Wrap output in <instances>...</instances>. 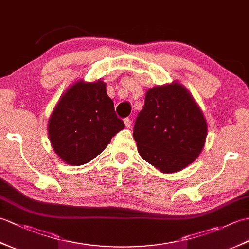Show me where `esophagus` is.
Instances as JSON below:
<instances>
[{
  "label": "esophagus",
  "instance_id": "1",
  "mask_svg": "<svg viewBox=\"0 0 249 249\" xmlns=\"http://www.w3.org/2000/svg\"><path fill=\"white\" fill-rule=\"evenodd\" d=\"M124 124H125L126 127H127V128H130V126H131V124H133V123H131V120L127 118V119H125V120H124Z\"/></svg>",
  "mask_w": 249,
  "mask_h": 249
}]
</instances>
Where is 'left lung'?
<instances>
[{
    "instance_id": "obj_1",
    "label": "left lung",
    "mask_w": 249,
    "mask_h": 249,
    "mask_svg": "<svg viewBox=\"0 0 249 249\" xmlns=\"http://www.w3.org/2000/svg\"><path fill=\"white\" fill-rule=\"evenodd\" d=\"M206 135L202 111L181 83L147 89L134 127L137 149L145 161L162 173L181 171L200 155Z\"/></svg>"
}]
</instances>
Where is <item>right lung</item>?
<instances>
[{"mask_svg": "<svg viewBox=\"0 0 249 249\" xmlns=\"http://www.w3.org/2000/svg\"><path fill=\"white\" fill-rule=\"evenodd\" d=\"M102 80H78L62 95L48 121L52 149L71 166L91 161L124 129Z\"/></svg>", "mask_w": 249, "mask_h": 249, "instance_id": "add662e5", "label": "right lung"}]
</instances>
